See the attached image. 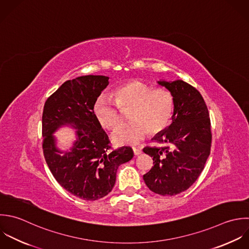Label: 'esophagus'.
<instances>
[{
	"label": "esophagus",
	"mask_w": 249,
	"mask_h": 249,
	"mask_svg": "<svg viewBox=\"0 0 249 249\" xmlns=\"http://www.w3.org/2000/svg\"><path fill=\"white\" fill-rule=\"evenodd\" d=\"M133 152H134V154H135L136 156H138V155L142 154V148H140V147H133Z\"/></svg>",
	"instance_id": "esophagus-1"
}]
</instances>
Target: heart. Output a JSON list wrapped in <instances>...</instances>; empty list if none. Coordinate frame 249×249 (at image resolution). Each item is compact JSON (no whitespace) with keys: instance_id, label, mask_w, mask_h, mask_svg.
I'll return each instance as SVG.
<instances>
[{"instance_id":"b5f03b06","label":"heart","mask_w":249,"mask_h":249,"mask_svg":"<svg viewBox=\"0 0 249 249\" xmlns=\"http://www.w3.org/2000/svg\"><path fill=\"white\" fill-rule=\"evenodd\" d=\"M175 100L165 88H156L135 80L116 87L111 97L99 96L93 111L99 124L107 130L113 129L121 120V109L128 110V123L120 124L111 139L118 145L136 144L149 131L157 134L166 129L172 119Z\"/></svg>"}]
</instances>
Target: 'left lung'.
I'll use <instances>...</instances> for the list:
<instances>
[{"instance_id": "8db88e82", "label": "left lung", "mask_w": 249, "mask_h": 249, "mask_svg": "<svg viewBox=\"0 0 249 249\" xmlns=\"http://www.w3.org/2000/svg\"><path fill=\"white\" fill-rule=\"evenodd\" d=\"M157 83L172 93L175 108L172 124L152 139L164 146L143 148L154 161L143 180L152 192L174 196L187 190L205 168L211 153V120L196 88L181 79Z\"/></svg>"}]
</instances>
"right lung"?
Instances as JSON below:
<instances>
[{
	"instance_id": "1",
	"label": "right lung",
	"mask_w": 249,
	"mask_h": 249,
	"mask_svg": "<svg viewBox=\"0 0 249 249\" xmlns=\"http://www.w3.org/2000/svg\"><path fill=\"white\" fill-rule=\"evenodd\" d=\"M108 78L89 74L67 80L46 100L42 112L47 166L63 188L85 201L107 196L114 186L118 167L134 156L128 146L109 151L108 137L94 115V104ZM63 126L76 130L75 141L67 151L56 146L53 136Z\"/></svg>"
}]
</instances>
